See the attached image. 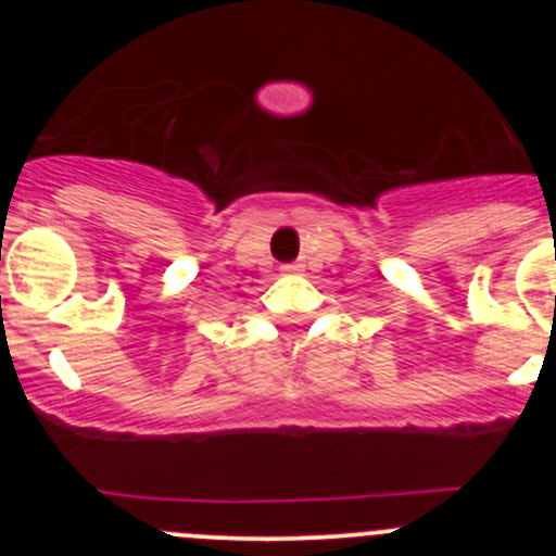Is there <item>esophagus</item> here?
Here are the masks:
<instances>
[{
	"instance_id": "1",
	"label": "esophagus",
	"mask_w": 556,
	"mask_h": 556,
	"mask_svg": "<svg viewBox=\"0 0 556 556\" xmlns=\"http://www.w3.org/2000/svg\"><path fill=\"white\" fill-rule=\"evenodd\" d=\"M301 271H304L301 263H288V266H282V274H288V277H293V274H301Z\"/></svg>"
}]
</instances>
